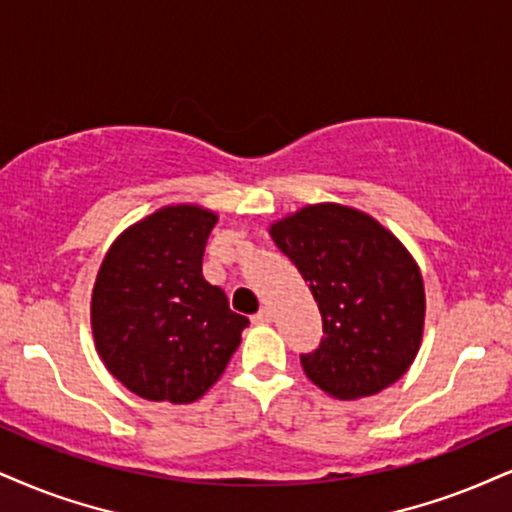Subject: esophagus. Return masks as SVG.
Instances as JSON below:
<instances>
[{"label":"esophagus","instance_id":"obj_1","mask_svg":"<svg viewBox=\"0 0 512 512\" xmlns=\"http://www.w3.org/2000/svg\"><path fill=\"white\" fill-rule=\"evenodd\" d=\"M251 323H254V325L273 323V311H270V308H261V311H258L254 318H251Z\"/></svg>","mask_w":512,"mask_h":512}]
</instances>
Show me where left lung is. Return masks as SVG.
<instances>
[{"instance_id":"left-lung-1","label":"left lung","mask_w":512,"mask_h":512,"mask_svg":"<svg viewBox=\"0 0 512 512\" xmlns=\"http://www.w3.org/2000/svg\"><path fill=\"white\" fill-rule=\"evenodd\" d=\"M323 315V342L301 356L334 399L387 389L413 365L425 332V282L410 251L358 208L308 204L270 225Z\"/></svg>"}]
</instances>
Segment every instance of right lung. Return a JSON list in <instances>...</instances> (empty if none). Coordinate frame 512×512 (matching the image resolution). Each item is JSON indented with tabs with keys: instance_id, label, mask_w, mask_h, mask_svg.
I'll return each mask as SVG.
<instances>
[{
	"instance_id": "1",
	"label": "right lung",
	"mask_w": 512,
	"mask_h": 512,
	"mask_svg": "<svg viewBox=\"0 0 512 512\" xmlns=\"http://www.w3.org/2000/svg\"><path fill=\"white\" fill-rule=\"evenodd\" d=\"M218 213L170 204L116 237L92 289V337L106 370L147 401L192 403L223 375L249 325L201 275Z\"/></svg>"
}]
</instances>
